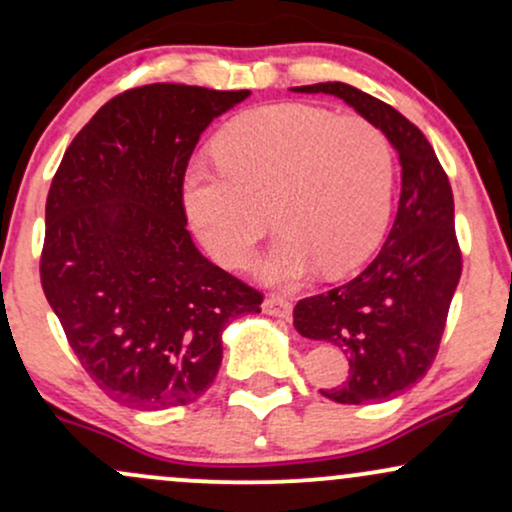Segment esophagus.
Returning <instances> with one entry per match:
<instances>
[{"label": "esophagus", "mask_w": 512, "mask_h": 512, "mask_svg": "<svg viewBox=\"0 0 512 512\" xmlns=\"http://www.w3.org/2000/svg\"><path fill=\"white\" fill-rule=\"evenodd\" d=\"M262 310L267 315H272V317L289 320L293 305H291V301H286V298H281V296H267V298H264V303H262Z\"/></svg>", "instance_id": "34e87169"}]
</instances>
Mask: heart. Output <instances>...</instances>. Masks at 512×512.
<instances>
[{"mask_svg":"<svg viewBox=\"0 0 512 512\" xmlns=\"http://www.w3.org/2000/svg\"><path fill=\"white\" fill-rule=\"evenodd\" d=\"M219 170H192L182 202L221 267L252 260L269 216L281 231L260 264L269 284H296L320 264L339 276L373 255L390 221L395 154L373 122L303 103L245 110L214 142Z\"/></svg>","mask_w":512,"mask_h":512,"instance_id":"b5f03b06","label":"heart"}]
</instances>
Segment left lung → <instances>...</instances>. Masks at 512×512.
Segmentation results:
<instances>
[{
  "mask_svg": "<svg viewBox=\"0 0 512 512\" xmlns=\"http://www.w3.org/2000/svg\"><path fill=\"white\" fill-rule=\"evenodd\" d=\"M293 91L342 98L383 129L399 154V207L378 257L356 279L293 308V325L303 337L332 342L349 354L346 380L320 390L322 395L339 404L385 402L431 368L460 281L450 180L424 132L392 105L342 81Z\"/></svg>",
  "mask_w": 512,
  "mask_h": 512,
  "instance_id": "left-lung-1",
  "label": "left lung"
}]
</instances>
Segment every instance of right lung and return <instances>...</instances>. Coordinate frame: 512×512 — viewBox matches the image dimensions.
I'll return each mask as SVG.
<instances>
[{
	"label": "right lung",
	"mask_w": 512,
	"mask_h": 512,
	"mask_svg": "<svg viewBox=\"0 0 512 512\" xmlns=\"http://www.w3.org/2000/svg\"><path fill=\"white\" fill-rule=\"evenodd\" d=\"M250 96L149 84L115 96L64 151L45 204L40 281L91 380L129 409L192 404L219 373L221 332L262 293L187 231L182 180L211 125Z\"/></svg>",
	"instance_id": "obj_1"
}]
</instances>
